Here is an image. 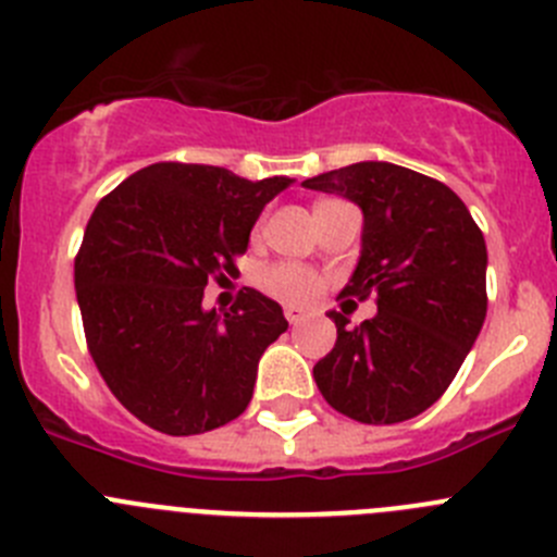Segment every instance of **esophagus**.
I'll return each instance as SVG.
<instances>
[{"label": "esophagus", "mask_w": 557, "mask_h": 557, "mask_svg": "<svg viewBox=\"0 0 557 557\" xmlns=\"http://www.w3.org/2000/svg\"><path fill=\"white\" fill-rule=\"evenodd\" d=\"M285 319H288V324H302L305 310L296 308V305H285Z\"/></svg>", "instance_id": "esophagus-1"}]
</instances>
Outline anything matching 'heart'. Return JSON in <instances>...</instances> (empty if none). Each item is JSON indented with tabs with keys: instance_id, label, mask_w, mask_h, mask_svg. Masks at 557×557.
Here are the masks:
<instances>
[{
	"instance_id": "heart-1",
	"label": "heart",
	"mask_w": 557,
	"mask_h": 557,
	"mask_svg": "<svg viewBox=\"0 0 557 557\" xmlns=\"http://www.w3.org/2000/svg\"><path fill=\"white\" fill-rule=\"evenodd\" d=\"M263 285L280 299L305 302V299H313L319 294L321 280L302 267H272L263 272Z\"/></svg>"
}]
</instances>
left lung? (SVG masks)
Returning a JSON list of instances; mask_svg holds the SVG:
<instances>
[{
    "label": "left lung",
    "instance_id": "1",
    "mask_svg": "<svg viewBox=\"0 0 557 557\" xmlns=\"http://www.w3.org/2000/svg\"><path fill=\"white\" fill-rule=\"evenodd\" d=\"M362 211L360 258L343 296L376 294V315L349 326L313 376L332 409L401 423L443 396L486 319V242L454 189L389 161H357L302 181Z\"/></svg>",
    "mask_w": 557,
    "mask_h": 557
}]
</instances>
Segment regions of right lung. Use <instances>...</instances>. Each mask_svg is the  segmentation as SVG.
Returning a JSON list of instances; mask_svg holds the SVG:
<instances>
[{"mask_svg":"<svg viewBox=\"0 0 557 557\" xmlns=\"http://www.w3.org/2000/svg\"><path fill=\"white\" fill-rule=\"evenodd\" d=\"M294 184L161 161L128 175L87 222L74 263L90 355L114 398L161 434L220 429L247 409L283 308L244 288L202 308L208 280L236 272L269 200Z\"/></svg>","mask_w":557,"mask_h":557,"instance_id":"add662e5","label":"right lung"}]
</instances>
